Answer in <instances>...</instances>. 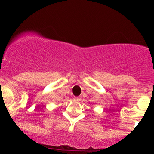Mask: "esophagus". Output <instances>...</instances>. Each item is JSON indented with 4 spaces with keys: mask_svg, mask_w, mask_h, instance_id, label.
I'll return each mask as SVG.
<instances>
[{
    "mask_svg": "<svg viewBox=\"0 0 154 154\" xmlns=\"http://www.w3.org/2000/svg\"><path fill=\"white\" fill-rule=\"evenodd\" d=\"M74 100H75V101H76V102H79L80 100H81V99H80L79 97H75Z\"/></svg>",
    "mask_w": 154,
    "mask_h": 154,
    "instance_id": "1",
    "label": "esophagus"
}]
</instances>
